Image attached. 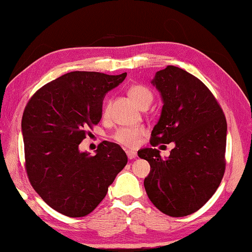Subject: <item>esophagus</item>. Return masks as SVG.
<instances>
[{"label":"esophagus","instance_id":"esophagus-1","mask_svg":"<svg viewBox=\"0 0 252 252\" xmlns=\"http://www.w3.org/2000/svg\"><path fill=\"white\" fill-rule=\"evenodd\" d=\"M126 155H127V158H129V160H133V158H137V153L132 151H126Z\"/></svg>","mask_w":252,"mask_h":252}]
</instances>
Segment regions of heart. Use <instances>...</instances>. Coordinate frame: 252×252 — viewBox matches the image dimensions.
<instances>
[{"label":"heart","instance_id":"1","mask_svg":"<svg viewBox=\"0 0 252 252\" xmlns=\"http://www.w3.org/2000/svg\"><path fill=\"white\" fill-rule=\"evenodd\" d=\"M129 97L134 101V104L141 107L144 104L152 102L153 100V92L147 87L136 84L129 88L127 90ZM108 114V109H104V115ZM145 133V129L141 126H122L115 131L114 139L123 146L133 148L136 147L140 141V137Z\"/></svg>","mask_w":252,"mask_h":252}]
</instances>
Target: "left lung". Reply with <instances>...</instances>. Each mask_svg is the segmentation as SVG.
Returning <instances> with one entry per match:
<instances>
[{
	"label": "left lung",
	"instance_id": "obj_1",
	"mask_svg": "<svg viewBox=\"0 0 252 252\" xmlns=\"http://www.w3.org/2000/svg\"><path fill=\"white\" fill-rule=\"evenodd\" d=\"M151 83L163 101L151 145L173 141L175 148L164 158L157 148L138 151L151 165L144 186L163 214L185 217L203 207L221 182L227 123L211 91L186 70L168 66Z\"/></svg>",
	"mask_w": 252,
	"mask_h": 252
}]
</instances>
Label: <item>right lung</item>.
<instances>
[{
	"mask_svg": "<svg viewBox=\"0 0 252 252\" xmlns=\"http://www.w3.org/2000/svg\"><path fill=\"white\" fill-rule=\"evenodd\" d=\"M126 73L70 72L42 87L21 120L28 179L43 201L68 217L89 215L104 200L127 158L102 141L94 155L81 152L86 129L100 121L106 94Z\"/></svg>",
	"mask_w": 252,
	"mask_h": 252,
	"instance_id": "obj_1",
	"label": "right lung"
}]
</instances>
